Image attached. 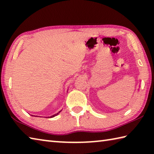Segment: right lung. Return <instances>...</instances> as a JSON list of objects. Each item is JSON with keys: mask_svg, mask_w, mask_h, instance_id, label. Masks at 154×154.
I'll return each instance as SVG.
<instances>
[{"mask_svg": "<svg viewBox=\"0 0 154 154\" xmlns=\"http://www.w3.org/2000/svg\"><path fill=\"white\" fill-rule=\"evenodd\" d=\"M60 111H59L58 113H56V114H54V115H53V116H50V117H48V118H53V117H54V116H56L57 115H58V114H59V113H60Z\"/></svg>", "mask_w": 154, "mask_h": 154, "instance_id": "obj_1", "label": "right lung"}]
</instances>
